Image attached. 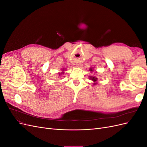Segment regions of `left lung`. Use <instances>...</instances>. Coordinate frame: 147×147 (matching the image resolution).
Returning a JSON list of instances; mask_svg holds the SVG:
<instances>
[{
	"mask_svg": "<svg viewBox=\"0 0 147 147\" xmlns=\"http://www.w3.org/2000/svg\"><path fill=\"white\" fill-rule=\"evenodd\" d=\"M91 71H92V69H91ZM90 79L92 80V81H94V82H97V78L94 77H90ZM94 84H96V83H94Z\"/></svg>",
	"mask_w": 147,
	"mask_h": 147,
	"instance_id": "left-lung-1",
	"label": "left lung"
}]
</instances>
